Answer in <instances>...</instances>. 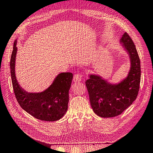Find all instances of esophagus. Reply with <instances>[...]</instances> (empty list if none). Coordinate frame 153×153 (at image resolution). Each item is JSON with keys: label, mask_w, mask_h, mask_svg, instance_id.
I'll use <instances>...</instances> for the list:
<instances>
[{"label": "esophagus", "mask_w": 153, "mask_h": 153, "mask_svg": "<svg viewBox=\"0 0 153 153\" xmlns=\"http://www.w3.org/2000/svg\"><path fill=\"white\" fill-rule=\"evenodd\" d=\"M83 77V75L82 73H76L75 74L73 77V81L75 82H80L82 79Z\"/></svg>", "instance_id": "34e87169"}]
</instances>
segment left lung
I'll return each mask as SVG.
<instances>
[{
	"instance_id": "obj_1",
	"label": "left lung",
	"mask_w": 153,
	"mask_h": 153,
	"mask_svg": "<svg viewBox=\"0 0 153 153\" xmlns=\"http://www.w3.org/2000/svg\"><path fill=\"white\" fill-rule=\"evenodd\" d=\"M131 60L128 77L117 85H112L100 76L90 75L85 82L91 105L101 117H113L121 114L137 98L140 89L141 69L140 58L133 40L127 32L121 39Z\"/></svg>"
}]
</instances>
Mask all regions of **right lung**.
Instances as JSON below:
<instances>
[{"instance_id":"add662e5","label":"right lung","mask_w":153,"mask_h":153,"mask_svg":"<svg viewBox=\"0 0 153 153\" xmlns=\"http://www.w3.org/2000/svg\"><path fill=\"white\" fill-rule=\"evenodd\" d=\"M16 51L15 41L10 60V69L13 91L18 103L36 119L46 121H57L67 112L73 74L60 73L47 90L40 93H29L22 89L16 80L15 71Z\"/></svg>"}]
</instances>
